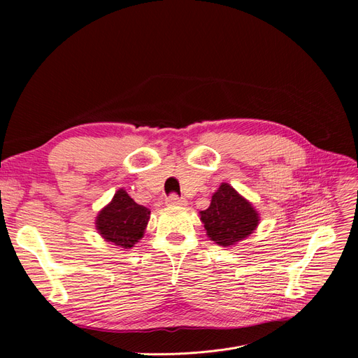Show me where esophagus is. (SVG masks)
<instances>
[{"instance_id": "1", "label": "esophagus", "mask_w": 358, "mask_h": 358, "mask_svg": "<svg viewBox=\"0 0 358 358\" xmlns=\"http://www.w3.org/2000/svg\"><path fill=\"white\" fill-rule=\"evenodd\" d=\"M165 203H166V206H169V208H182V206H187V200L185 199H180L176 194L169 196Z\"/></svg>"}]
</instances>
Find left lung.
Returning a JSON list of instances; mask_svg holds the SVG:
<instances>
[{"label":"left lung","instance_id":"obj_1","mask_svg":"<svg viewBox=\"0 0 358 358\" xmlns=\"http://www.w3.org/2000/svg\"><path fill=\"white\" fill-rule=\"evenodd\" d=\"M206 235L219 247L231 248L245 241L259 224V213L250 200L241 196L228 182L213 193L210 206L200 212Z\"/></svg>","mask_w":358,"mask_h":358}]
</instances>
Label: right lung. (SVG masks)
<instances>
[{"instance_id":"right-lung-1","label":"right lung","mask_w":358,"mask_h":358,"mask_svg":"<svg viewBox=\"0 0 358 358\" xmlns=\"http://www.w3.org/2000/svg\"><path fill=\"white\" fill-rule=\"evenodd\" d=\"M150 210L138 204L124 189H119L96 217L99 235L111 245L130 250L143 238Z\"/></svg>"}]
</instances>
